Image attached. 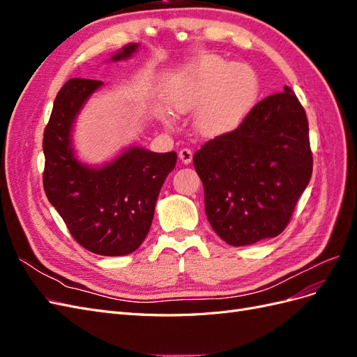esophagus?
<instances>
[{"label":"esophagus","instance_id":"obj_1","mask_svg":"<svg viewBox=\"0 0 357 357\" xmlns=\"http://www.w3.org/2000/svg\"><path fill=\"white\" fill-rule=\"evenodd\" d=\"M192 156H193V153H192L190 149H181L178 152V158H180L183 164H190Z\"/></svg>","mask_w":357,"mask_h":357}]
</instances>
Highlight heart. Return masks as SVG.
Masks as SVG:
<instances>
[{
  "label": "heart",
  "mask_w": 357,
  "mask_h": 357,
  "mask_svg": "<svg viewBox=\"0 0 357 357\" xmlns=\"http://www.w3.org/2000/svg\"><path fill=\"white\" fill-rule=\"evenodd\" d=\"M259 80L255 70L244 62H225L205 56L171 75L167 102L177 113L202 109L198 126L208 137L228 134L238 126L257 98ZM165 122L169 110L162 112Z\"/></svg>",
  "instance_id": "heart-1"
}]
</instances>
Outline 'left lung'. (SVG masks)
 Masks as SVG:
<instances>
[{"label": "left lung", "mask_w": 357, "mask_h": 357, "mask_svg": "<svg viewBox=\"0 0 357 357\" xmlns=\"http://www.w3.org/2000/svg\"><path fill=\"white\" fill-rule=\"evenodd\" d=\"M193 167L223 241L240 247L282 234L312 172L308 121L295 92L284 86L257 102L235 131L205 143Z\"/></svg>", "instance_id": "obj_1"}]
</instances>
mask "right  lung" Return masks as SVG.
<instances>
[{
  "label": "right lung",
  "mask_w": 357,
  "mask_h": 357,
  "mask_svg": "<svg viewBox=\"0 0 357 357\" xmlns=\"http://www.w3.org/2000/svg\"><path fill=\"white\" fill-rule=\"evenodd\" d=\"M138 47V43H131L113 53L110 61H126ZM102 84L70 79L58 92L43 138V186L73 238L86 250L125 256L147 236L160 188L174 169L177 155L132 144L102 165L80 160L73 143L74 123Z\"/></svg>",
  "instance_id": "add662e5"
}]
</instances>
